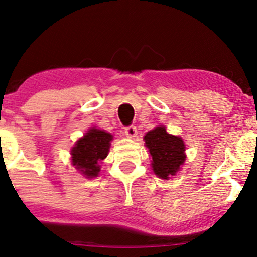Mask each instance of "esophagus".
<instances>
[{
  "label": "esophagus",
  "instance_id": "esophagus-1",
  "mask_svg": "<svg viewBox=\"0 0 257 257\" xmlns=\"http://www.w3.org/2000/svg\"><path fill=\"white\" fill-rule=\"evenodd\" d=\"M124 133H125L126 137L131 138V139H134L138 135V131H137V128H135L134 125L126 126V128L124 129Z\"/></svg>",
  "mask_w": 257,
  "mask_h": 257
}]
</instances>
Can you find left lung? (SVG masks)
Returning a JSON list of instances; mask_svg holds the SVG:
<instances>
[{
	"mask_svg": "<svg viewBox=\"0 0 257 257\" xmlns=\"http://www.w3.org/2000/svg\"><path fill=\"white\" fill-rule=\"evenodd\" d=\"M144 140L152 157L153 173L164 180L175 175L186 159L184 140L169 134L163 125L146 133Z\"/></svg>",
	"mask_w": 257,
	"mask_h": 257,
	"instance_id": "obj_1",
	"label": "left lung"
}]
</instances>
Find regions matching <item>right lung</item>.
Returning a JSON list of instances; mask_svg holds the SVG:
<instances>
[{"label":"right lung","instance_id":"obj_1","mask_svg":"<svg viewBox=\"0 0 257 257\" xmlns=\"http://www.w3.org/2000/svg\"><path fill=\"white\" fill-rule=\"evenodd\" d=\"M113 137L101 129L90 128L71 149V163L85 178H96L100 163L107 157Z\"/></svg>","mask_w":257,"mask_h":257}]
</instances>
